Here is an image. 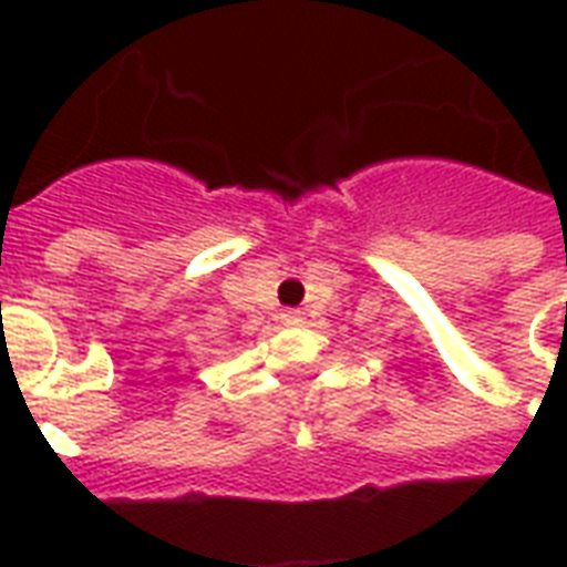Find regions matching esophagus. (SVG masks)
Masks as SVG:
<instances>
[{
	"label": "esophagus",
	"mask_w": 567,
	"mask_h": 567,
	"mask_svg": "<svg viewBox=\"0 0 567 567\" xmlns=\"http://www.w3.org/2000/svg\"><path fill=\"white\" fill-rule=\"evenodd\" d=\"M282 323L285 327H300L302 323L300 311H288V315H282Z\"/></svg>",
	"instance_id": "esophagus-1"
}]
</instances>
